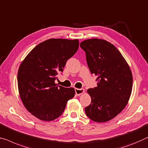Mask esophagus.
I'll use <instances>...</instances> for the list:
<instances>
[{
	"mask_svg": "<svg viewBox=\"0 0 148 148\" xmlns=\"http://www.w3.org/2000/svg\"><path fill=\"white\" fill-rule=\"evenodd\" d=\"M75 93L77 96H80L81 95H83L84 92H85V89L84 88H75Z\"/></svg>",
	"mask_w": 148,
	"mask_h": 148,
	"instance_id": "1",
	"label": "esophagus"
}]
</instances>
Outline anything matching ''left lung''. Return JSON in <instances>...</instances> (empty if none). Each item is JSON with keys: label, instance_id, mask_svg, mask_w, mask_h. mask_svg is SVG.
<instances>
[{"label": "left lung", "instance_id": "left-lung-1", "mask_svg": "<svg viewBox=\"0 0 148 148\" xmlns=\"http://www.w3.org/2000/svg\"><path fill=\"white\" fill-rule=\"evenodd\" d=\"M90 73L97 77V87L88 88L91 103L85 109L94 122H106L128 104L132 89V74L128 63L114 45L103 39L81 42Z\"/></svg>", "mask_w": 148, "mask_h": 148}]
</instances>
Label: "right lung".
<instances>
[{"label":"right lung","mask_w":148,"mask_h":148,"mask_svg":"<svg viewBox=\"0 0 148 148\" xmlns=\"http://www.w3.org/2000/svg\"><path fill=\"white\" fill-rule=\"evenodd\" d=\"M79 44L77 39L51 38L36 45L20 64L17 77L20 97L25 108L38 119H58L74 97V88L58 86L55 80Z\"/></svg>","instance_id":"obj_1"}]
</instances>
